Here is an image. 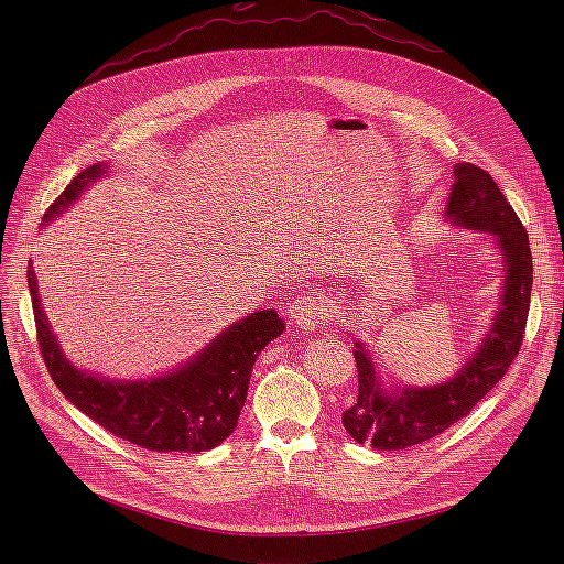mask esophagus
<instances>
[{"label": "esophagus", "mask_w": 564, "mask_h": 564, "mask_svg": "<svg viewBox=\"0 0 564 564\" xmlns=\"http://www.w3.org/2000/svg\"><path fill=\"white\" fill-rule=\"evenodd\" d=\"M322 306L315 297H308V294H302V297L294 300L288 306V317L292 322L294 329H300L302 334L315 332L322 324Z\"/></svg>", "instance_id": "34e87169"}]
</instances>
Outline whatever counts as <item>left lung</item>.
Here are the masks:
<instances>
[{
  "label": "left lung",
  "instance_id": "left-lung-1",
  "mask_svg": "<svg viewBox=\"0 0 564 564\" xmlns=\"http://www.w3.org/2000/svg\"><path fill=\"white\" fill-rule=\"evenodd\" d=\"M453 173L455 181L446 217L473 230L494 232L506 258L508 276L502 281L500 308L485 343L462 366L457 377L430 389L404 387L398 393L387 391L375 372L368 349L357 343L354 361L359 393L354 404L343 411V425L354 441L370 443L377 451L419 446L468 416L500 377H506L523 343L532 290L528 232L485 169L462 162Z\"/></svg>",
  "mask_w": 564,
  "mask_h": 564
}]
</instances>
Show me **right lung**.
<instances>
[{
	"label": "right lung",
	"instance_id": "add662e5",
	"mask_svg": "<svg viewBox=\"0 0 564 564\" xmlns=\"http://www.w3.org/2000/svg\"><path fill=\"white\" fill-rule=\"evenodd\" d=\"M102 173L105 164L100 162L75 175L43 219L52 221L62 215ZM26 283L43 361L58 391L109 434L158 453L213 451L230 436L245 406L258 354L285 329L274 311H258L235 322L181 370L151 381H107L64 359L41 308L32 264L26 267Z\"/></svg>",
	"mask_w": 564,
	"mask_h": 564
}]
</instances>
